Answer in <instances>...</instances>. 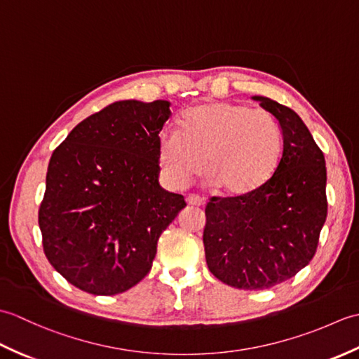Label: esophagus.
Masks as SVG:
<instances>
[{"label":"esophagus","mask_w":359,"mask_h":359,"mask_svg":"<svg viewBox=\"0 0 359 359\" xmlns=\"http://www.w3.org/2000/svg\"><path fill=\"white\" fill-rule=\"evenodd\" d=\"M187 203H188V205H191V207H203V205H205V201L202 199V197H199V196H196V194H189V196L187 197Z\"/></svg>","instance_id":"1"}]
</instances>
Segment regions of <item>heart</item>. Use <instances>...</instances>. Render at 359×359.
<instances>
[{"instance_id":"1","label":"heart","mask_w":359,"mask_h":359,"mask_svg":"<svg viewBox=\"0 0 359 359\" xmlns=\"http://www.w3.org/2000/svg\"><path fill=\"white\" fill-rule=\"evenodd\" d=\"M158 165L165 180L184 188L203 168L208 184L228 196H245L270 180L282 156V133L269 111L212 102L185 111L180 129L158 137Z\"/></svg>"}]
</instances>
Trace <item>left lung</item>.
<instances>
[{"label": "left lung", "instance_id": "8db88e82", "mask_svg": "<svg viewBox=\"0 0 359 359\" xmlns=\"http://www.w3.org/2000/svg\"><path fill=\"white\" fill-rule=\"evenodd\" d=\"M253 100L278 120L284 139L279 165L253 193L212 197L203 245L210 271L224 284L266 290L315 256L327 217V170L323 151L293 109L269 97Z\"/></svg>", "mask_w": 359, "mask_h": 359}]
</instances>
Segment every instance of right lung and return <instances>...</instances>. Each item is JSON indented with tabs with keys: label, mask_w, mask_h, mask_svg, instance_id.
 Wrapping results in <instances>:
<instances>
[{
	"label": "right lung",
	"mask_w": 359,
	"mask_h": 359,
	"mask_svg": "<svg viewBox=\"0 0 359 359\" xmlns=\"http://www.w3.org/2000/svg\"><path fill=\"white\" fill-rule=\"evenodd\" d=\"M171 103L123 100L93 114L53 151L38 211L50 265L90 294L147 276L157 241L187 207L158 184V133Z\"/></svg>",
	"instance_id": "add662e5"
}]
</instances>
